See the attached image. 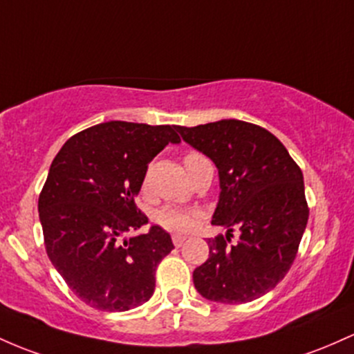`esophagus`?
Masks as SVG:
<instances>
[{"label":"esophagus","instance_id":"34e87169","mask_svg":"<svg viewBox=\"0 0 354 354\" xmlns=\"http://www.w3.org/2000/svg\"><path fill=\"white\" fill-rule=\"evenodd\" d=\"M185 240H186L185 235H173V243H174V247H181V245H183Z\"/></svg>","mask_w":354,"mask_h":354}]
</instances>
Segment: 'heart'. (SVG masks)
<instances>
[{"mask_svg":"<svg viewBox=\"0 0 354 354\" xmlns=\"http://www.w3.org/2000/svg\"><path fill=\"white\" fill-rule=\"evenodd\" d=\"M203 162H208V159L200 153H188L185 156V168L188 174L192 176L195 171L200 168ZM200 218V213L196 209L189 208H180V207H162L156 209L154 213V221L161 228L168 232H178V234H185L195 228L196 221Z\"/></svg>","mask_w":354,"mask_h":354,"instance_id":"obj_1","label":"heart"}]
</instances>
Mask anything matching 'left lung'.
<instances>
[{"label":"left lung","mask_w":354,"mask_h":354,"mask_svg":"<svg viewBox=\"0 0 354 354\" xmlns=\"http://www.w3.org/2000/svg\"><path fill=\"white\" fill-rule=\"evenodd\" d=\"M178 133L218 168L212 223L227 228L208 239V260L193 272L196 290L223 304L262 297L286 277L308 225L301 168L274 134L243 120L178 126ZM234 230L239 240L230 244Z\"/></svg>","instance_id":"obj_1"}]
</instances>
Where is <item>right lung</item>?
<instances>
[{"instance_id": "1", "label": "right lung", "mask_w": 354, "mask_h": 354, "mask_svg": "<svg viewBox=\"0 0 354 354\" xmlns=\"http://www.w3.org/2000/svg\"><path fill=\"white\" fill-rule=\"evenodd\" d=\"M178 126L111 122L72 136L50 166L38 198L45 248L53 267L85 304L120 313L145 304L156 287V267L173 250L168 232L122 239L147 223L136 205L147 165Z\"/></svg>"}]
</instances>
